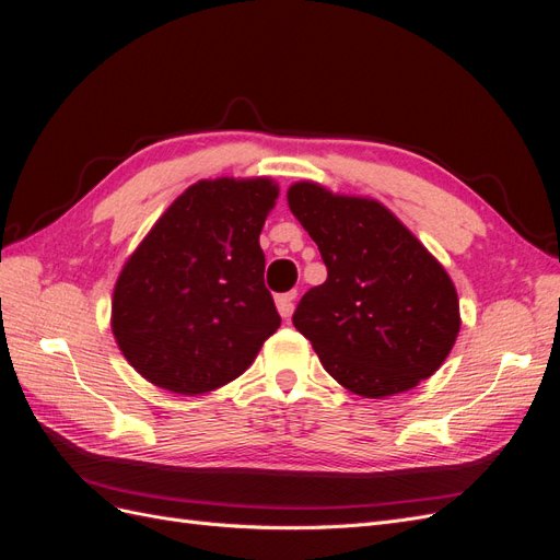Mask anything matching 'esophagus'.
<instances>
[{
  "label": "esophagus",
  "instance_id": "obj_1",
  "mask_svg": "<svg viewBox=\"0 0 560 560\" xmlns=\"http://www.w3.org/2000/svg\"><path fill=\"white\" fill-rule=\"evenodd\" d=\"M294 301H296V292H287V294H278L276 296V306H278V313L282 317H290L294 313Z\"/></svg>",
  "mask_w": 560,
  "mask_h": 560
}]
</instances>
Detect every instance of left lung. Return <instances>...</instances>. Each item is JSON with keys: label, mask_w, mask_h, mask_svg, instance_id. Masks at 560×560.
Returning <instances> with one entry per match:
<instances>
[{"label": "left lung", "mask_w": 560, "mask_h": 560, "mask_svg": "<svg viewBox=\"0 0 560 560\" xmlns=\"http://www.w3.org/2000/svg\"><path fill=\"white\" fill-rule=\"evenodd\" d=\"M287 202L327 266V280L311 287L292 315L327 374L371 399L430 378L460 331L442 264L376 200L301 182Z\"/></svg>", "instance_id": "8db88e82"}]
</instances>
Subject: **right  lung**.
<instances>
[{
    "instance_id": "1",
    "label": "right lung",
    "mask_w": 560,
    "mask_h": 560,
    "mask_svg": "<svg viewBox=\"0 0 560 560\" xmlns=\"http://www.w3.org/2000/svg\"><path fill=\"white\" fill-rule=\"evenodd\" d=\"M278 186L202 179L189 186L114 287L112 329L149 383L202 395L238 378L280 327L259 245Z\"/></svg>"
}]
</instances>
